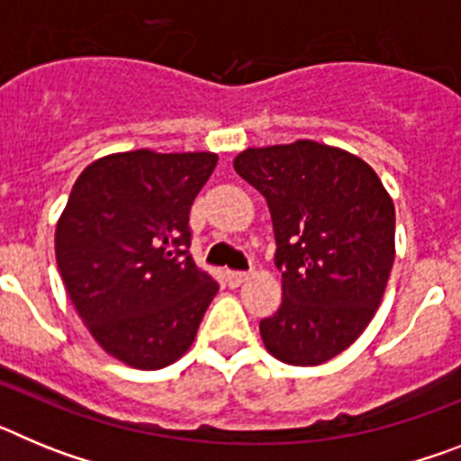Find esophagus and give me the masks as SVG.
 I'll use <instances>...</instances> for the list:
<instances>
[{"instance_id":"obj_1","label":"esophagus","mask_w":461,"mask_h":461,"mask_svg":"<svg viewBox=\"0 0 461 461\" xmlns=\"http://www.w3.org/2000/svg\"><path fill=\"white\" fill-rule=\"evenodd\" d=\"M249 272H240V270H228L226 272V279L230 286H240V284H244V281L249 279Z\"/></svg>"}]
</instances>
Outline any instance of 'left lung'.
<instances>
[{
    "label": "left lung",
    "instance_id": "8db88e82",
    "mask_svg": "<svg viewBox=\"0 0 461 461\" xmlns=\"http://www.w3.org/2000/svg\"><path fill=\"white\" fill-rule=\"evenodd\" d=\"M263 194L284 300L260 337L276 360L321 365L374 319L394 260V205L356 154L313 140L249 148L233 161Z\"/></svg>",
    "mask_w": 461,
    "mask_h": 461
}]
</instances>
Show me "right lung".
<instances>
[{
	"label": "right lung",
	"mask_w": 461,
	"mask_h": 461,
	"mask_svg": "<svg viewBox=\"0 0 461 461\" xmlns=\"http://www.w3.org/2000/svg\"><path fill=\"white\" fill-rule=\"evenodd\" d=\"M217 154H110L73 185L55 230L73 307L105 353L161 369L189 351L219 284L189 254V212Z\"/></svg>",
	"instance_id": "right-lung-1"
}]
</instances>
